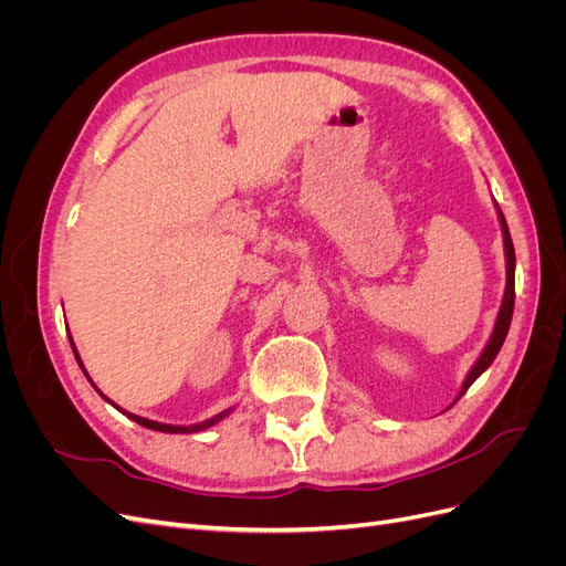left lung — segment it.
<instances>
[{
    "instance_id": "8db88e82",
    "label": "left lung",
    "mask_w": 566,
    "mask_h": 566,
    "mask_svg": "<svg viewBox=\"0 0 566 566\" xmlns=\"http://www.w3.org/2000/svg\"><path fill=\"white\" fill-rule=\"evenodd\" d=\"M495 210H499V221H501V231H503V248H505V295H503V304H501V312H499V318H495V325H493V333L486 342L484 352L479 354V358L474 361V366L470 368L465 382H462L460 391H458V399L462 397L470 389V385L482 375L491 364L493 358L499 356L503 342L507 337V331H510V321H512V310H515V248H512V238H510V231H507V221L499 208V202H495ZM455 399V401H458ZM453 401V403H455Z\"/></svg>"
}]
</instances>
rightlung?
Instances as JSON below:
<instances>
[{
  "mask_svg": "<svg viewBox=\"0 0 566 566\" xmlns=\"http://www.w3.org/2000/svg\"><path fill=\"white\" fill-rule=\"evenodd\" d=\"M71 347H73V352H75V358H77V364H80V368L84 370V366H82V358H80V354H77V349H75V345H73V337H71ZM84 375H87V370H84ZM90 378V375H87ZM92 382V380H90ZM94 385V382H92ZM94 389H96V385H94ZM98 391V389H96ZM101 394V391H98ZM101 397H104V394H101ZM106 399V397H104ZM108 403H113L111 399H106ZM115 406V403H113ZM119 413H125L129 420H134V422H139V424H144V427H148V430H156V432H167V434H191V432H202V430H208V427H212V424H217L219 420H224L233 408H227V410H221V413H217L214 418H208V420H202V422H196V424H165V422H156V420H148V418H142V416H134V413H127V410H123L119 406H115Z\"/></svg>",
  "mask_w": 566,
  "mask_h": 566,
  "instance_id": "1",
  "label": "right lung"
}]
</instances>
